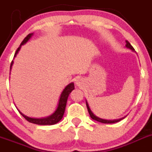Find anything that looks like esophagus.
Returning <instances> with one entry per match:
<instances>
[{"instance_id":"1","label":"esophagus","mask_w":152,"mask_h":152,"mask_svg":"<svg viewBox=\"0 0 152 152\" xmlns=\"http://www.w3.org/2000/svg\"><path fill=\"white\" fill-rule=\"evenodd\" d=\"M82 82H83V80H82V78L79 77V78H77V79H76V85H77L78 87H80V86L82 85Z\"/></svg>"}]
</instances>
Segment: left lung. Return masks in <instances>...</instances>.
Wrapping results in <instances>:
<instances>
[{
  "mask_svg": "<svg viewBox=\"0 0 152 152\" xmlns=\"http://www.w3.org/2000/svg\"><path fill=\"white\" fill-rule=\"evenodd\" d=\"M126 47L127 48L131 49V50H132V51H134V48L132 46L131 44H130L129 42L127 40H126ZM86 105H87V110H88V113H89V114H90V117H91V118L93 119V120H94V121H96L100 122V123H103V124H114V123H117V122L120 121H121L122 119H124V118L126 117V116H125V117L121 118L115 119V120H106V119H103V118H99V117H98V116L95 115L93 114V112H92L91 110H90V107H89L88 103H87V101H86Z\"/></svg>",
  "mask_w": 152,
  "mask_h": 152,
  "instance_id": "left-lung-1",
  "label": "left lung"
}]
</instances>
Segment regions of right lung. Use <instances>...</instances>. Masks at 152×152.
<instances>
[{"label":"right lung","mask_w":152,"mask_h":152,"mask_svg":"<svg viewBox=\"0 0 152 152\" xmlns=\"http://www.w3.org/2000/svg\"><path fill=\"white\" fill-rule=\"evenodd\" d=\"M33 36V33L29 34L27 35L26 37H25V39L23 40V42H21V44L20 45L19 48L17 49L16 52L15 53V56L14 57L17 56V54L18 53L19 50H20V48L23 45L26 43L27 42L31 39V37ZM13 60H12V63H11V66H10V70L12 69V65H13ZM74 90V84L72 82V83H70L69 85H67L66 87H65V89L63 90V91L62 92L60 95V97H59V102H58V105L57 107H56V110L54 111V113H53L50 115L48 116V117L45 118H30L28 117V116L25 115L24 114H23L20 111H19V113L25 118L26 120L28 121V122L32 124H38V125H53V124H56V123H58L59 121H60L61 119L63 117L64 113H65V107H66V104H67V98H68L69 95L70 93H71L72 90Z\"/></svg>","instance_id":"obj_1"}]
</instances>
